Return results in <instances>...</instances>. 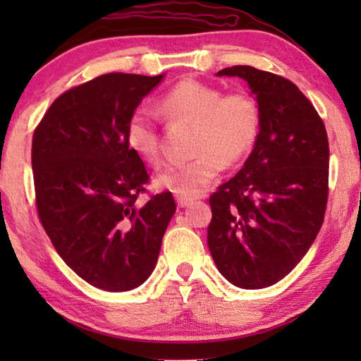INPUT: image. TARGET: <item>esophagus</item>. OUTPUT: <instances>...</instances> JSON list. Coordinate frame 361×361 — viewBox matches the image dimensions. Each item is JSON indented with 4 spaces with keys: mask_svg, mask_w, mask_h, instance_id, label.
Instances as JSON below:
<instances>
[{
    "mask_svg": "<svg viewBox=\"0 0 361 361\" xmlns=\"http://www.w3.org/2000/svg\"><path fill=\"white\" fill-rule=\"evenodd\" d=\"M176 202H177V205L179 207H182V209H184V207H189L192 202V199H187V197H180V195H176Z\"/></svg>",
    "mask_w": 361,
    "mask_h": 361,
    "instance_id": "34e87169",
    "label": "esophagus"
}]
</instances>
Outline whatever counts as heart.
Segmentation results:
<instances>
[{
    "label": "heart",
    "mask_w": 361,
    "mask_h": 361,
    "mask_svg": "<svg viewBox=\"0 0 361 361\" xmlns=\"http://www.w3.org/2000/svg\"><path fill=\"white\" fill-rule=\"evenodd\" d=\"M159 108L169 120L194 125V159L167 167L157 176V185L180 197H199L220 174L251 151L261 130L258 102L246 92L224 95L220 88L185 78L161 98ZM128 146L147 164L161 162L157 116L149 106H137L126 123Z\"/></svg>",
    "instance_id": "1"
}]
</instances>
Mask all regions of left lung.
Segmentation results:
<instances>
[{"instance_id": "1", "label": "left lung", "mask_w": 361, "mask_h": 361, "mask_svg": "<svg viewBox=\"0 0 361 361\" xmlns=\"http://www.w3.org/2000/svg\"><path fill=\"white\" fill-rule=\"evenodd\" d=\"M216 75L248 82L261 130L238 174L210 195L207 243L231 284L268 288L298 266L324 224L327 131L309 98L288 78L250 66Z\"/></svg>"}]
</instances>
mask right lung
I'll return each mask as SVG.
<instances>
[{
    "instance_id": "1",
    "label": "right lung",
    "mask_w": 361,
    "mask_h": 361,
    "mask_svg": "<svg viewBox=\"0 0 361 361\" xmlns=\"http://www.w3.org/2000/svg\"><path fill=\"white\" fill-rule=\"evenodd\" d=\"M162 77L93 78L57 97L34 130L39 220L68 268L98 289L145 283L176 212L171 192L137 202L149 174L126 141L128 118Z\"/></svg>"
}]
</instances>
